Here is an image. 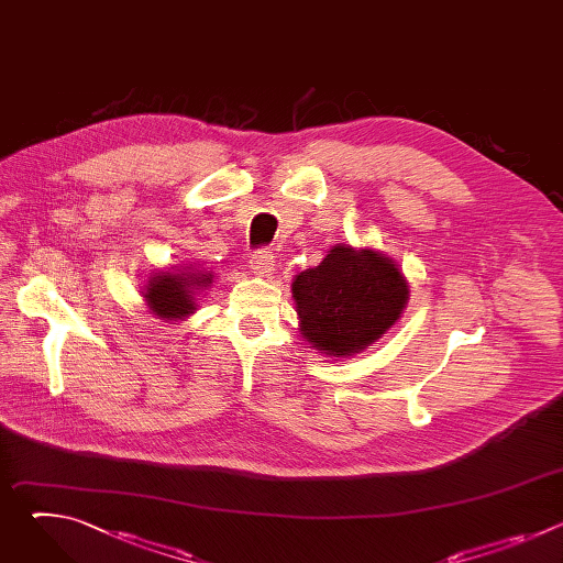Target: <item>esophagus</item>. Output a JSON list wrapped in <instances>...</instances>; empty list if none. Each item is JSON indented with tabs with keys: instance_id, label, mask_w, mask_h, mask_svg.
<instances>
[{
	"instance_id": "34e87169",
	"label": "esophagus",
	"mask_w": 563,
	"mask_h": 563,
	"mask_svg": "<svg viewBox=\"0 0 563 563\" xmlns=\"http://www.w3.org/2000/svg\"><path fill=\"white\" fill-rule=\"evenodd\" d=\"M250 267L256 276H272L274 272V254L272 252H256L250 258Z\"/></svg>"
}]
</instances>
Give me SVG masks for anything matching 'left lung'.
<instances>
[{"instance_id": "8db88e82", "label": "left lung", "mask_w": 563, "mask_h": 563, "mask_svg": "<svg viewBox=\"0 0 563 563\" xmlns=\"http://www.w3.org/2000/svg\"><path fill=\"white\" fill-rule=\"evenodd\" d=\"M291 298L300 336L339 361L361 354L398 323L410 285L383 252L341 243L294 278Z\"/></svg>"}]
</instances>
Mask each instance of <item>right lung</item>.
I'll return each instance as SVG.
<instances>
[{"mask_svg":"<svg viewBox=\"0 0 563 563\" xmlns=\"http://www.w3.org/2000/svg\"><path fill=\"white\" fill-rule=\"evenodd\" d=\"M213 283V272L194 265L153 269L144 283L142 298L148 311L167 323L189 318L198 309V294Z\"/></svg>","mask_w":563,"mask_h":563,"instance_id":"1","label":"right lung"}]
</instances>
